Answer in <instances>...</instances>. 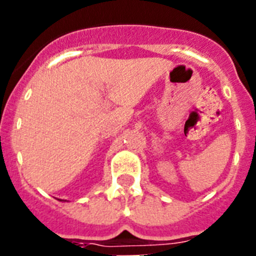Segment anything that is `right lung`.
<instances>
[{
  "label": "right lung",
  "instance_id": "right-lung-1",
  "mask_svg": "<svg viewBox=\"0 0 256 256\" xmlns=\"http://www.w3.org/2000/svg\"><path fill=\"white\" fill-rule=\"evenodd\" d=\"M60 201H64V200H60Z\"/></svg>",
  "mask_w": 256,
  "mask_h": 256
}]
</instances>
